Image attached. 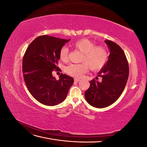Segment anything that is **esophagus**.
<instances>
[{
    "label": "esophagus",
    "mask_w": 147,
    "mask_h": 147,
    "mask_svg": "<svg viewBox=\"0 0 147 147\" xmlns=\"http://www.w3.org/2000/svg\"><path fill=\"white\" fill-rule=\"evenodd\" d=\"M80 80L78 78H74V81L75 82H78Z\"/></svg>",
    "instance_id": "obj_1"
}]
</instances>
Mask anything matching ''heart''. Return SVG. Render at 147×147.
I'll use <instances>...</instances> for the list:
<instances>
[{
  "mask_svg": "<svg viewBox=\"0 0 147 147\" xmlns=\"http://www.w3.org/2000/svg\"><path fill=\"white\" fill-rule=\"evenodd\" d=\"M72 47L82 53L80 64H70L65 67L64 71L74 77H80L85 74L89 67L92 71L100 70L109 59V53L103 46H96L92 41L87 38L78 40L72 43ZM69 48L64 46L59 50V58L62 61L68 60Z\"/></svg>",
  "mask_w": 147,
  "mask_h": 147,
  "instance_id": "b5f03b06",
  "label": "heart"
}]
</instances>
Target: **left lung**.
Listing matches in <instances>:
<instances>
[{
	"mask_svg": "<svg viewBox=\"0 0 147 147\" xmlns=\"http://www.w3.org/2000/svg\"><path fill=\"white\" fill-rule=\"evenodd\" d=\"M110 50L106 64L96 79L90 82V86L84 93L88 103L96 108H105L113 104L121 96L129 77V64L122 48L110 40H105Z\"/></svg>",
	"mask_w": 147,
	"mask_h": 147,
	"instance_id": "left-lung-1",
	"label": "left lung"
}]
</instances>
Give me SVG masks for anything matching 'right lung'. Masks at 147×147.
I'll list each match as a JSON object with an SVG mask.
<instances>
[{"mask_svg":"<svg viewBox=\"0 0 147 147\" xmlns=\"http://www.w3.org/2000/svg\"><path fill=\"white\" fill-rule=\"evenodd\" d=\"M70 39L41 35L30 43L23 59V73L29 91L41 104L54 106L63 102L74 78L61 74L59 80L52 72L59 69V50Z\"/></svg>","mask_w":147,"mask_h":147,"instance_id":"right-lung-1","label":"right lung"}]
</instances>
